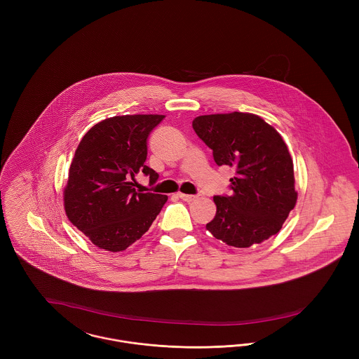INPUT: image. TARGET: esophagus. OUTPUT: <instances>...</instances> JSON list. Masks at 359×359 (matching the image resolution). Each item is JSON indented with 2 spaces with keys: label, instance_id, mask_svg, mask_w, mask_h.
Here are the masks:
<instances>
[{
  "label": "esophagus",
  "instance_id": "obj_1",
  "mask_svg": "<svg viewBox=\"0 0 359 359\" xmlns=\"http://www.w3.org/2000/svg\"><path fill=\"white\" fill-rule=\"evenodd\" d=\"M177 196H179L180 199H183L184 202H194L195 199H198L196 195H188V194H182V192H179Z\"/></svg>",
  "mask_w": 359,
  "mask_h": 359
}]
</instances>
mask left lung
Wrapping results in <instances>:
<instances>
[{
	"label": "left lung",
	"mask_w": 359,
	"mask_h": 359,
	"mask_svg": "<svg viewBox=\"0 0 359 359\" xmlns=\"http://www.w3.org/2000/svg\"><path fill=\"white\" fill-rule=\"evenodd\" d=\"M192 128L218 165L236 168L231 195L214 196L217 214L205 229L234 248H250L277 234L296 205L293 161L281 135L259 116H199Z\"/></svg>",
	"instance_id": "1"
}]
</instances>
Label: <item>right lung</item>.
I'll list each match as a JSON object with an SVG mask.
<instances>
[{
    "instance_id": "1",
    "label": "right lung",
    "mask_w": 359,
    "mask_h": 359,
    "mask_svg": "<svg viewBox=\"0 0 359 359\" xmlns=\"http://www.w3.org/2000/svg\"><path fill=\"white\" fill-rule=\"evenodd\" d=\"M165 116L126 114L95 123L81 140L63 191L66 215L95 246L122 252L151 227L167 195L138 192L135 176L154 183L158 175L144 163L147 138Z\"/></svg>"
}]
</instances>
